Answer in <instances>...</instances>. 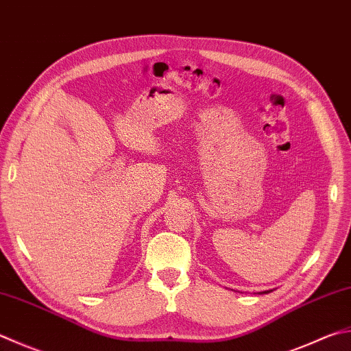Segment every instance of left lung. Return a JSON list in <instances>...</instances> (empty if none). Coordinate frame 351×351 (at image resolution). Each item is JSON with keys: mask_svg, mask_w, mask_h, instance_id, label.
I'll return each mask as SVG.
<instances>
[{"mask_svg": "<svg viewBox=\"0 0 351 351\" xmlns=\"http://www.w3.org/2000/svg\"><path fill=\"white\" fill-rule=\"evenodd\" d=\"M269 292H272V290H266V292H261V293H269Z\"/></svg>", "mask_w": 351, "mask_h": 351, "instance_id": "obj_1", "label": "left lung"}]
</instances>
